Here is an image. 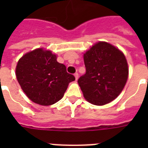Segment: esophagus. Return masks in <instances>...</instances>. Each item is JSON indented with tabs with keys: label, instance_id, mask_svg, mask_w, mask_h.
Instances as JSON below:
<instances>
[{
	"label": "esophagus",
	"instance_id": "obj_1",
	"mask_svg": "<svg viewBox=\"0 0 148 148\" xmlns=\"http://www.w3.org/2000/svg\"><path fill=\"white\" fill-rule=\"evenodd\" d=\"M74 77H75V80H77V79H78V74H77V73H75V74H74Z\"/></svg>",
	"mask_w": 148,
	"mask_h": 148
}]
</instances>
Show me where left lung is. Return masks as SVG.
<instances>
[{
    "instance_id": "obj_1",
    "label": "left lung",
    "mask_w": 148,
    "mask_h": 148,
    "mask_svg": "<svg viewBox=\"0 0 148 148\" xmlns=\"http://www.w3.org/2000/svg\"><path fill=\"white\" fill-rule=\"evenodd\" d=\"M86 73L78 79L84 98L104 105L121 94L128 77L125 56L110 44L100 41L84 53Z\"/></svg>"
}]
</instances>
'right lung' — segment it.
Returning <instances> with one entry per match:
<instances>
[{
    "mask_svg": "<svg viewBox=\"0 0 148 148\" xmlns=\"http://www.w3.org/2000/svg\"><path fill=\"white\" fill-rule=\"evenodd\" d=\"M17 81L30 100L43 106L60 101L75 80L51 51L38 48L25 53L16 67Z\"/></svg>",
    "mask_w": 148,
    "mask_h": 148,
    "instance_id": "1",
    "label": "right lung"
}]
</instances>
